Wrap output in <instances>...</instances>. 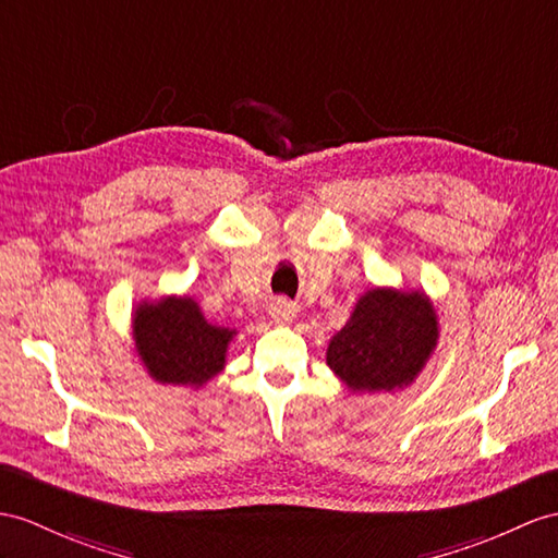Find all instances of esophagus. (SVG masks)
<instances>
[{
    "label": "esophagus",
    "instance_id": "esophagus-1",
    "mask_svg": "<svg viewBox=\"0 0 558 558\" xmlns=\"http://www.w3.org/2000/svg\"><path fill=\"white\" fill-rule=\"evenodd\" d=\"M295 305L289 303L287 298H281V301L275 303V307H271V317H275V322H281V324H289L295 319Z\"/></svg>",
    "mask_w": 558,
    "mask_h": 558
}]
</instances>
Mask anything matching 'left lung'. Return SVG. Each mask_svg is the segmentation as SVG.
I'll return each instance as SVG.
<instances>
[{"label": "left lung", "mask_w": 558, "mask_h": 558, "mask_svg": "<svg viewBox=\"0 0 558 558\" xmlns=\"http://www.w3.org/2000/svg\"><path fill=\"white\" fill-rule=\"evenodd\" d=\"M438 315L424 291H366L338 331L326 364L352 392L410 386L438 345Z\"/></svg>", "instance_id": "obj_1"}]
</instances>
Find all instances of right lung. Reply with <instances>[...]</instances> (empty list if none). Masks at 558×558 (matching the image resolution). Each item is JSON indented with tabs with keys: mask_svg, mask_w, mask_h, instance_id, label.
I'll return each instance as SVG.
<instances>
[{
	"mask_svg": "<svg viewBox=\"0 0 558 558\" xmlns=\"http://www.w3.org/2000/svg\"><path fill=\"white\" fill-rule=\"evenodd\" d=\"M236 329L210 324L189 295L142 301L132 315V338L148 376L162 386L201 388L225 369Z\"/></svg>",
	"mask_w": 558,
	"mask_h": 558,
	"instance_id": "obj_1",
	"label": "right lung"
}]
</instances>
